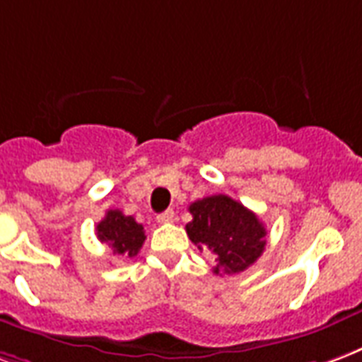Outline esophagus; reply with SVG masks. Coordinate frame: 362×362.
Here are the masks:
<instances>
[{"mask_svg":"<svg viewBox=\"0 0 362 362\" xmlns=\"http://www.w3.org/2000/svg\"><path fill=\"white\" fill-rule=\"evenodd\" d=\"M174 221V211H165V213H160V215H157V222L159 224H168V222Z\"/></svg>","mask_w":362,"mask_h":362,"instance_id":"1","label":"esophagus"}]
</instances>
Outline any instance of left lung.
I'll use <instances>...</instances> for the list:
<instances>
[{
  "mask_svg": "<svg viewBox=\"0 0 362 362\" xmlns=\"http://www.w3.org/2000/svg\"><path fill=\"white\" fill-rule=\"evenodd\" d=\"M189 240L215 255V274H235L255 263L267 245L259 216L228 195H209L189 205Z\"/></svg>",
  "mask_w": 362,
  "mask_h": 362,
  "instance_id": "8db88e82",
  "label": "left lung"
}]
</instances>
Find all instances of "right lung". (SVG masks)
Listing matches in <instances>:
<instances>
[{"label":"right lung","mask_w":362,"mask_h":362,"mask_svg":"<svg viewBox=\"0 0 362 362\" xmlns=\"http://www.w3.org/2000/svg\"><path fill=\"white\" fill-rule=\"evenodd\" d=\"M95 234L99 242L107 243L117 255H138L146 242L144 226L134 221V216L122 215L119 209L107 211L105 218L95 226Z\"/></svg>","instance_id":"add662e5"}]
</instances>
